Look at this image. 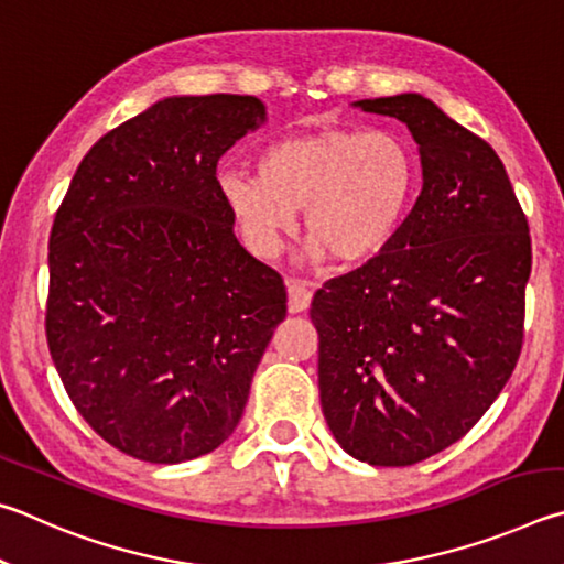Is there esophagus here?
I'll use <instances>...</instances> for the list:
<instances>
[{"label": "esophagus", "mask_w": 564, "mask_h": 564, "mask_svg": "<svg viewBox=\"0 0 564 564\" xmlns=\"http://www.w3.org/2000/svg\"><path fill=\"white\" fill-rule=\"evenodd\" d=\"M288 294H290V312L300 314L312 304V290L304 280H290L288 282Z\"/></svg>", "instance_id": "esophagus-1"}]
</instances>
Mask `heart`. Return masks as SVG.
<instances>
[{"mask_svg": "<svg viewBox=\"0 0 564 564\" xmlns=\"http://www.w3.org/2000/svg\"><path fill=\"white\" fill-rule=\"evenodd\" d=\"M419 181L421 163L406 138L327 128L264 148L257 175L223 173L220 193L257 254L280 252L294 210H304L314 250L337 264H364L403 230Z\"/></svg>", "mask_w": 564, "mask_h": 564, "instance_id": "heart-1", "label": "heart"}]
</instances>
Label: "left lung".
<instances>
[{
	"instance_id": "8db88e82",
	"label": "left lung",
	"mask_w": 564,
	"mask_h": 564,
	"mask_svg": "<svg viewBox=\"0 0 564 564\" xmlns=\"http://www.w3.org/2000/svg\"><path fill=\"white\" fill-rule=\"evenodd\" d=\"M354 106L409 126L423 187L387 252L314 294L319 399L349 456L399 468L466 436L508 383L530 227L498 153L429 98Z\"/></svg>"
}]
</instances>
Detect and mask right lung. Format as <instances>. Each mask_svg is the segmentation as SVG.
I'll return each mask as SVG.
<instances>
[{
	"label": "right lung",
	"mask_w": 564,
	"mask_h": 564,
	"mask_svg": "<svg viewBox=\"0 0 564 564\" xmlns=\"http://www.w3.org/2000/svg\"><path fill=\"white\" fill-rule=\"evenodd\" d=\"M254 96H173L84 155L48 235L46 341L68 399L148 463L215 451L288 317L280 272L237 242L217 161Z\"/></svg>",
	"instance_id": "right-lung-1"
}]
</instances>
